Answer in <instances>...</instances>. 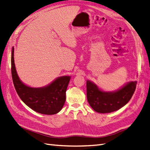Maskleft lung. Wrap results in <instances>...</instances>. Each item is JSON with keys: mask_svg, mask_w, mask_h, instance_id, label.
Masks as SVG:
<instances>
[{"mask_svg": "<svg viewBox=\"0 0 150 150\" xmlns=\"http://www.w3.org/2000/svg\"><path fill=\"white\" fill-rule=\"evenodd\" d=\"M137 82H131L114 93H105L87 80V98L90 106L96 112L110 113L121 108L127 103L133 96Z\"/></svg>", "mask_w": 150, "mask_h": 150, "instance_id": "1", "label": "left lung"}]
</instances>
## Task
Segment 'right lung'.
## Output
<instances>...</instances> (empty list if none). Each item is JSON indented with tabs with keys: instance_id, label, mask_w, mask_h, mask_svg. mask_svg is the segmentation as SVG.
Wrapping results in <instances>:
<instances>
[{
	"instance_id": "obj_1",
	"label": "right lung",
	"mask_w": 150,
	"mask_h": 150,
	"mask_svg": "<svg viewBox=\"0 0 150 150\" xmlns=\"http://www.w3.org/2000/svg\"><path fill=\"white\" fill-rule=\"evenodd\" d=\"M11 74L15 89L21 100L36 112L54 115L62 109L66 99V91L70 76H64L42 88L25 86L19 79L15 68L14 47L11 54Z\"/></svg>"
}]
</instances>
